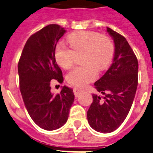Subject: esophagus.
Instances as JSON below:
<instances>
[{"mask_svg": "<svg viewBox=\"0 0 153 153\" xmlns=\"http://www.w3.org/2000/svg\"><path fill=\"white\" fill-rule=\"evenodd\" d=\"M82 92L83 90L80 89V88H73V93H74V95H75V97H77L78 96L80 95Z\"/></svg>", "mask_w": 153, "mask_h": 153, "instance_id": "esophagus-1", "label": "esophagus"}]
</instances>
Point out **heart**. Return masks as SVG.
Here are the masks:
<instances>
[{
  "mask_svg": "<svg viewBox=\"0 0 153 153\" xmlns=\"http://www.w3.org/2000/svg\"><path fill=\"white\" fill-rule=\"evenodd\" d=\"M67 42L70 48L59 44L55 50V58L60 67L68 69L73 65L75 56L80 55L82 66L76 67L67 75V80L76 87H84L96 80L98 71H102L112 61L114 47L108 37L95 32L80 31L69 34Z\"/></svg>",
  "mask_w": 153,
  "mask_h": 153,
  "instance_id": "obj_1",
  "label": "heart"
}]
</instances>
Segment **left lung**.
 Returning <instances> with one entry per match:
<instances>
[{
    "instance_id": "1",
    "label": "left lung",
    "mask_w": 153,
    "mask_h": 153,
    "mask_svg": "<svg viewBox=\"0 0 153 153\" xmlns=\"http://www.w3.org/2000/svg\"><path fill=\"white\" fill-rule=\"evenodd\" d=\"M114 42L113 62L94 84L104 97L93 95L87 112L88 122L97 132L108 133L117 129L132 107L138 84V61L127 40L107 28Z\"/></svg>"
}]
</instances>
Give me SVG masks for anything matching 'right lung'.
I'll return each mask as SVG.
<instances>
[{
  "label": "right lung",
  "mask_w": 153,
  "mask_h": 153,
  "mask_svg": "<svg viewBox=\"0 0 153 153\" xmlns=\"http://www.w3.org/2000/svg\"><path fill=\"white\" fill-rule=\"evenodd\" d=\"M66 30L52 24L32 35L25 43L18 63L20 90L32 120L48 131L60 128L68 120L74 101L72 88L63 86L57 95L51 93V80L64 81L56 64V46Z\"/></svg>",
  "instance_id": "obj_1"
}]
</instances>
